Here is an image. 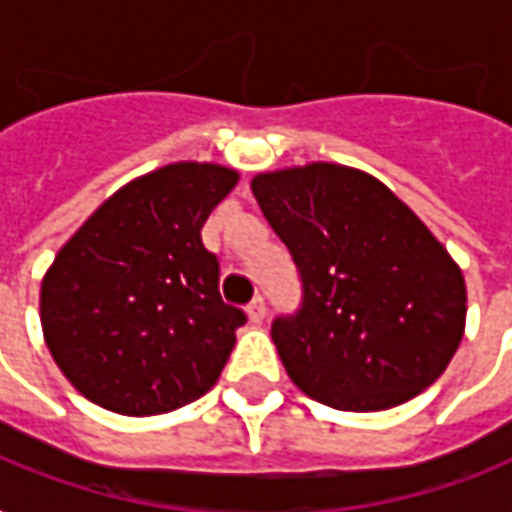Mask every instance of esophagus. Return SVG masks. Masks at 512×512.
Returning <instances> with one entry per match:
<instances>
[{
  "mask_svg": "<svg viewBox=\"0 0 512 512\" xmlns=\"http://www.w3.org/2000/svg\"><path fill=\"white\" fill-rule=\"evenodd\" d=\"M246 316H249L252 324H263V318H266V302H263V296L252 299V305L246 307Z\"/></svg>",
  "mask_w": 512,
  "mask_h": 512,
  "instance_id": "34e87169",
  "label": "esophagus"
}]
</instances>
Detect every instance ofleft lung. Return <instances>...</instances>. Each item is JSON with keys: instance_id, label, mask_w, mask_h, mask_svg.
I'll return each instance as SVG.
<instances>
[{"instance_id": "1", "label": "left lung", "mask_w": 512, "mask_h": 512, "mask_svg": "<svg viewBox=\"0 0 512 512\" xmlns=\"http://www.w3.org/2000/svg\"><path fill=\"white\" fill-rule=\"evenodd\" d=\"M252 191L305 285L271 338L291 382L335 410L405 405L466 332V280L430 227L368 171L316 160L260 171Z\"/></svg>"}]
</instances>
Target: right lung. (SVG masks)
Wrapping results in <instances>:
<instances>
[{"mask_svg":"<svg viewBox=\"0 0 512 512\" xmlns=\"http://www.w3.org/2000/svg\"><path fill=\"white\" fill-rule=\"evenodd\" d=\"M238 177L196 160L141 174L107 196L46 268L44 341L94 405L160 416L219 382L246 316L221 302L202 224Z\"/></svg>","mask_w":512,"mask_h":512,"instance_id":"right-lung-1","label":"right lung"}]
</instances>
